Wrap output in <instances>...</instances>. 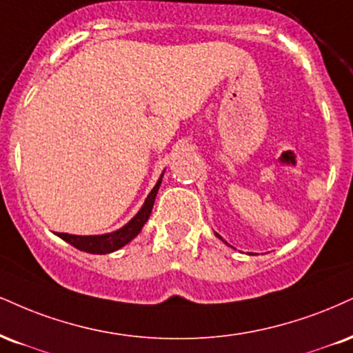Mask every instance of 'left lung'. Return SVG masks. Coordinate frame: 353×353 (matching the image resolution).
<instances>
[{"mask_svg":"<svg viewBox=\"0 0 353 353\" xmlns=\"http://www.w3.org/2000/svg\"><path fill=\"white\" fill-rule=\"evenodd\" d=\"M215 235H217V236H219V239H222V236H220V235H219V233H215Z\"/></svg>","mask_w":353,"mask_h":353,"instance_id":"8db88e82","label":"left lung"}]
</instances>
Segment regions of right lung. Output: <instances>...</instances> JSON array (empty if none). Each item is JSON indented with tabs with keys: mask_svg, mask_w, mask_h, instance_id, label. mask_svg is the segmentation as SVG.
Here are the masks:
<instances>
[{
	"mask_svg": "<svg viewBox=\"0 0 353 353\" xmlns=\"http://www.w3.org/2000/svg\"><path fill=\"white\" fill-rule=\"evenodd\" d=\"M164 172L161 174L159 181L156 182V185L152 188L150 195L144 201L143 207L139 209L138 214L134 215L133 219L130 220L125 227H121L120 230L112 232V233H105V235H69V233H57L62 240H65L67 243H70L72 246L80 250V252H87V253H93V254H107L112 252H117L120 250L121 246H125L126 243H130L131 240L141 232L143 225L148 222L150 219L152 205H154V199L156 194H158L161 181H163Z\"/></svg>",
	"mask_w": 353,
	"mask_h": 353,
	"instance_id": "add662e5",
	"label": "right lung"
}]
</instances>
